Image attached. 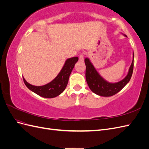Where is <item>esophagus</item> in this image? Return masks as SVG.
<instances>
[{
    "label": "esophagus",
    "instance_id": "obj_1",
    "mask_svg": "<svg viewBox=\"0 0 149 149\" xmlns=\"http://www.w3.org/2000/svg\"><path fill=\"white\" fill-rule=\"evenodd\" d=\"M79 60L81 61H84V53H81L79 56Z\"/></svg>",
    "mask_w": 149,
    "mask_h": 149
}]
</instances>
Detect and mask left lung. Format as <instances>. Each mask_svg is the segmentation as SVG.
Wrapping results in <instances>:
<instances>
[{"instance_id": "obj_1", "label": "left lung", "mask_w": 149, "mask_h": 149, "mask_svg": "<svg viewBox=\"0 0 149 149\" xmlns=\"http://www.w3.org/2000/svg\"><path fill=\"white\" fill-rule=\"evenodd\" d=\"M84 62L86 65V79L90 89L99 96L109 97L119 92L131 78L134 69V53L133 61L130 66L127 75L120 81L116 83H109L103 79L94 68L89 58H86Z\"/></svg>"}]
</instances>
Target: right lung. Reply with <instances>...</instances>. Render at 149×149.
Returning <instances> with one entry per match:
<instances>
[{
    "mask_svg": "<svg viewBox=\"0 0 149 149\" xmlns=\"http://www.w3.org/2000/svg\"><path fill=\"white\" fill-rule=\"evenodd\" d=\"M78 61V57H73L67 59L60 73L50 83L45 85L41 86L31 85L26 82L25 78H23L24 83L31 91L40 96L45 98L55 97L64 91L68 83L70 75Z\"/></svg>",
    "mask_w": 149,
    "mask_h": 149,
    "instance_id": "right-lung-1",
    "label": "right lung"
}]
</instances>
